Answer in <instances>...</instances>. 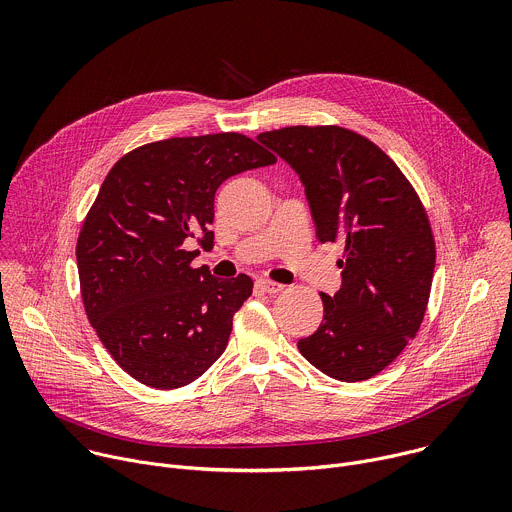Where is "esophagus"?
<instances>
[{
    "instance_id": "34e87169",
    "label": "esophagus",
    "mask_w": 512,
    "mask_h": 512,
    "mask_svg": "<svg viewBox=\"0 0 512 512\" xmlns=\"http://www.w3.org/2000/svg\"><path fill=\"white\" fill-rule=\"evenodd\" d=\"M257 287H259L261 291H265V294H279V291L283 289L281 283H277V281H273V279H265V277L257 279Z\"/></svg>"
}]
</instances>
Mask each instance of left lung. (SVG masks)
Segmentation results:
<instances>
[{
    "label": "left lung",
    "instance_id": "left-lung-1",
    "mask_svg": "<svg viewBox=\"0 0 512 512\" xmlns=\"http://www.w3.org/2000/svg\"><path fill=\"white\" fill-rule=\"evenodd\" d=\"M259 141L294 168L320 243H342V287L322 296L324 318L298 348L324 375H379L417 334L431 291L435 241L425 206L399 166L340 125H294Z\"/></svg>",
    "mask_w": 512,
    "mask_h": 512
}]
</instances>
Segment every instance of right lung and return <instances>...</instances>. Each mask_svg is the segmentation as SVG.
<instances>
[{
    "mask_svg": "<svg viewBox=\"0 0 512 512\" xmlns=\"http://www.w3.org/2000/svg\"><path fill=\"white\" fill-rule=\"evenodd\" d=\"M277 158L227 131L139 145L115 162L89 208L77 263L87 318L119 367L154 389L196 381L227 348L253 279L192 267L212 243L214 194L227 178Z\"/></svg>",
    "mask_w": 512,
    "mask_h": 512,
    "instance_id": "right-lung-1",
    "label": "right lung"
}]
</instances>
